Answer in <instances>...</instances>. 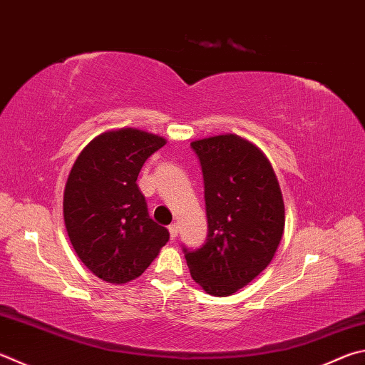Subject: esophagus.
<instances>
[{"label": "esophagus", "mask_w": 365, "mask_h": 365, "mask_svg": "<svg viewBox=\"0 0 365 365\" xmlns=\"http://www.w3.org/2000/svg\"><path fill=\"white\" fill-rule=\"evenodd\" d=\"M169 233H170V237H172V240H175L177 235H178V225H177V223H172V225H169Z\"/></svg>", "instance_id": "obj_1"}]
</instances>
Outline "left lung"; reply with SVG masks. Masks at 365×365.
Listing matches in <instances>:
<instances>
[{"label": "left lung", "instance_id": "left-lung-1", "mask_svg": "<svg viewBox=\"0 0 365 365\" xmlns=\"http://www.w3.org/2000/svg\"><path fill=\"white\" fill-rule=\"evenodd\" d=\"M204 178L207 237L183 246L191 277L228 297L273 260L284 231V201L269 161L255 145L227 134L191 142Z\"/></svg>", "mask_w": 365, "mask_h": 365}]
</instances>
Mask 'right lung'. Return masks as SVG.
<instances>
[{
    "label": "right lung",
    "mask_w": 365,
    "mask_h": 365,
    "mask_svg": "<svg viewBox=\"0 0 365 365\" xmlns=\"http://www.w3.org/2000/svg\"><path fill=\"white\" fill-rule=\"evenodd\" d=\"M165 140L137 129L96 137L71 168L63 218L76 255L111 284L135 279L169 241V231L148 215L137 177Z\"/></svg>",
    "instance_id": "1"
}]
</instances>
